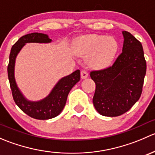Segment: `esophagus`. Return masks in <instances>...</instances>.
<instances>
[{
  "label": "esophagus",
  "mask_w": 155,
  "mask_h": 155,
  "mask_svg": "<svg viewBox=\"0 0 155 155\" xmlns=\"http://www.w3.org/2000/svg\"><path fill=\"white\" fill-rule=\"evenodd\" d=\"M87 76H88V73H87V71L82 70V71H81V78H82V79H86Z\"/></svg>",
  "instance_id": "34e87169"
}]
</instances>
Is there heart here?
<instances>
[{
    "label": "heart",
    "instance_id": "obj_1",
    "mask_svg": "<svg viewBox=\"0 0 155 155\" xmlns=\"http://www.w3.org/2000/svg\"><path fill=\"white\" fill-rule=\"evenodd\" d=\"M118 48L117 40L112 37L87 34L76 40L74 51L77 55L87 58V64L94 69L109 66Z\"/></svg>",
    "mask_w": 155,
    "mask_h": 155
}]
</instances>
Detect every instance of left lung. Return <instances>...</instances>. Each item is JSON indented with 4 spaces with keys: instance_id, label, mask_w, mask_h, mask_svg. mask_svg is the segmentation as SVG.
I'll list each match as a JSON object with an SVG mask.
<instances>
[{
    "instance_id": "left-lung-1",
    "label": "left lung",
    "mask_w": 155,
    "mask_h": 155,
    "mask_svg": "<svg viewBox=\"0 0 155 155\" xmlns=\"http://www.w3.org/2000/svg\"><path fill=\"white\" fill-rule=\"evenodd\" d=\"M122 52L112 66L91 71L96 84L93 104L101 115L115 117L127 112L141 96L146 61L141 43L130 33L122 31Z\"/></svg>"
}]
</instances>
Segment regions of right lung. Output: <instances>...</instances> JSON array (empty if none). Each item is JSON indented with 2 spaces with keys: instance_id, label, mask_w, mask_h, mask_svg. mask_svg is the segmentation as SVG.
Returning a JSON list of instances; mask_svg holds the SVG:
<instances>
[{
  "instance_id": "right-lung-1",
  "label": "right lung",
  "mask_w": 155,
  "mask_h": 155,
  "mask_svg": "<svg viewBox=\"0 0 155 155\" xmlns=\"http://www.w3.org/2000/svg\"><path fill=\"white\" fill-rule=\"evenodd\" d=\"M52 40L47 34L31 33L20 37L12 46L10 54L7 72L10 88L15 104L21 110L35 119L47 120L58 116L63 110L68 94L72 87L80 80V70H77L61 78L47 97L38 101H28L18 88L15 79V64L17 55L26 43H49Z\"/></svg>"
}]
</instances>
